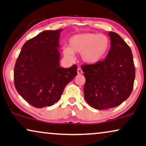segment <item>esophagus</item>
Here are the masks:
<instances>
[{
    "label": "esophagus",
    "mask_w": 146,
    "mask_h": 146,
    "mask_svg": "<svg viewBox=\"0 0 146 146\" xmlns=\"http://www.w3.org/2000/svg\"><path fill=\"white\" fill-rule=\"evenodd\" d=\"M82 73H83L82 69H80V68H78V69H77V74L81 75V74H82Z\"/></svg>",
    "instance_id": "obj_1"
}]
</instances>
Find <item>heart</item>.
<instances>
[{"mask_svg":"<svg viewBox=\"0 0 146 146\" xmlns=\"http://www.w3.org/2000/svg\"><path fill=\"white\" fill-rule=\"evenodd\" d=\"M110 39L104 34L83 33L72 36L69 40V47L63 48L66 59L72 60L74 53H81L83 62L94 65L105 57L110 47Z\"/></svg>","mask_w":146,"mask_h":146,"instance_id":"b5f03b06","label":"heart"}]
</instances>
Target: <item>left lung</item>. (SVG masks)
I'll list each match as a JSON object with an SVG mask.
<instances>
[{"mask_svg":"<svg viewBox=\"0 0 146 146\" xmlns=\"http://www.w3.org/2000/svg\"><path fill=\"white\" fill-rule=\"evenodd\" d=\"M110 51L104 61L81 67L85 77L83 89L87 104L98 110L119 106L131 94L135 79L131 50L119 35L109 32Z\"/></svg>","mask_w":146,"mask_h":146,"instance_id":"8db88e82","label":"left lung"}]
</instances>
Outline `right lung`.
<instances>
[{
	"mask_svg": "<svg viewBox=\"0 0 146 146\" xmlns=\"http://www.w3.org/2000/svg\"><path fill=\"white\" fill-rule=\"evenodd\" d=\"M62 31H42L27 40L15 63V88L35 108L50 106L57 102L66 85L77 75L75 65L67 69L60 67Z\"/></svg>",
	"mask_w": 146,
	"mask_h": 146,
	"instance_id": "add662e5",
	"label": "right lung"
}]
</instances>
